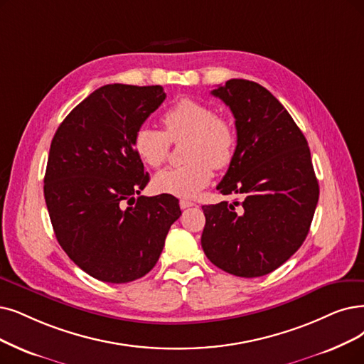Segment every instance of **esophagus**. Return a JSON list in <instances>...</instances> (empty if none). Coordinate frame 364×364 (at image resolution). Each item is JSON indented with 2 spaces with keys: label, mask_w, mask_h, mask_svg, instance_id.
Here are the masks:
<instances>
[{
  "label": "esophagus",
  "mask_w": 364,
  "mask_h": 364,
  "mask_svg": "<svg viewBox=\"0 0 364 364\" xmlns=\"http://www.w3.org/2000/svg\"><path fill=\"white\" fill-rule=\"evenodd\" d=\"M179 205H181V209H186V208H193V206H196V203H194V201H191V200L182 198V200L179 201Z\"/></svg>",
  "instance_id": "obj_1"
}]
</instances>
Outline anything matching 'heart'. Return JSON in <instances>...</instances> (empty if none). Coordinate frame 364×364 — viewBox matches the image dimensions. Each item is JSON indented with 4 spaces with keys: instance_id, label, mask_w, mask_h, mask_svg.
<instances>
[{
    "instance_id": "obj_1",
    "label": "heart",
    "mask_w": 364,
    "mask_h": 364,
    "mask_svg": "<svg viewBox=\"0 0 364 364\" xmlns=\"http://www.w3.org/2000/svg\"><path fill=\"white\" fill-rule=\"evenodd\" d=\"M164 133L151 127H140L133 137V149L143 164L161 167L170 152V143L188 140L185 158L188 164L163 170L154 178L156 193L190 197L205 188L213 168L227 167L236 149V132L218 116L215 109L194 98H181L161 116Z\"/></svg>"
}]
</instances>
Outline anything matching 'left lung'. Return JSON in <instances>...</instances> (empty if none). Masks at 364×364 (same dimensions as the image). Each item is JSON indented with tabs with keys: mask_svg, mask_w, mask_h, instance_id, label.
<instances>
[{
	"mask_svg": "<svg viewBox=\"0 0 364 364\" xmlns=\"http://www.w3.org/2000/svg\"><path fill=\"white\" fill-rule=\"evenodd\" d=\"M212 95L230 107L237 132L216 190L242 194V201L201 208V248L224 272L258 278L282 266L308 236L319 197L311 151L291 114L264 86L230 79Z\"/></svg>",
	"mask_w": 364,
	"mask_h": 364,
	"instance_id": "left-lung-1",
	"label": "left lung"
}]
</instances>
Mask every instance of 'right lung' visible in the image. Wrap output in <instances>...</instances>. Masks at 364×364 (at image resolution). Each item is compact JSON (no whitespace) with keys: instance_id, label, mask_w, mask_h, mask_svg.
<instances>
[{"instance_id":"1","label":"right lung","mask_w":364,"mask_h":364,"mask_svg":"<svg viewBox=\"0 0 364 364\" xmlns=\"http://www.w3.org/2000/svg\"><path fill=\"white\" fill-rule=\"evenodd\" d=\"M164 100L159 85H105L67 114L52 139L45 200L55 236L98 281L125 284L149 273L182 213L170 194L140 196L149 174L133 137Z\"/></svg>"}]
</instances>
